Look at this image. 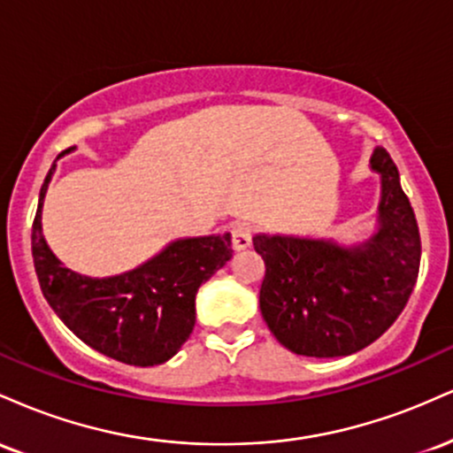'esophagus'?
Segmentation results:
<instances>
[{"instance_id":"esophagus-1","label":"esophagus","mask_w":453,"mask_h":453,"mask_svg":"<svg viewBox=\"0 0 453 453\" xmlns=\"http://www.w3.org/2000/svg\"><path fill=\"white\" fill-rule=\"evenodd\" d=\"M253 241V226L249 223H236L232 227V249L234 251H244Z\"/></svg>"}]
</instances>
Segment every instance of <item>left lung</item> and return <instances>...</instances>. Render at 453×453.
I'll list each match as a JSON object with an SVG mask.
<instances>
[{
  "instance_id": "obj_1",
  "label": "left lung",
  "mask_w": 453,
  "mask_h": 453,
  "mask_svg": "<svg viewBox=\"0 0 453 453\" xmlns=\"http://www.w3.org/2000/svg\"><path fill=\"white\" fill-rule=\"evenodd\" d=\"M381 174L379 232L360 247L292 236L253 238L266 264L259 309L280 345L306 357L364 349L407 306L422 259L413 206L386 149H375Z\"/></svg>"
}]
</instances>
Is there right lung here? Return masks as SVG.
<instances>
[{
    "label": "right lung",
    "instance_id": "1",
    "mask_svg": "<svg viewBox=\"0 0 453 453\" xmlns=\"http://www.w3.org/2000/svg\"><path fill=\"white\" fill-rule=\"evenodd\" d=\"M53 170L55 164L31 226V256L46 303L78 339L112 360L129 366L170 360L194 330L197 288L232 257L230 234L176 241L121 277H81L61 266L42 236L40 219Z\"/></svg>",
    "mask_w": 453,
    "mask_h": 453
}]
</instances>
